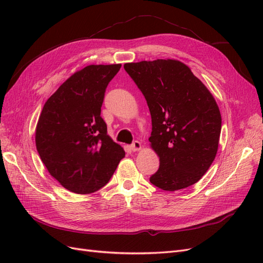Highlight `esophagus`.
Here are the masks:
<instances>
[{"mask_svg":"<svg viewBox=\"0 0 263 263\" xmlns=\"http://www.w3.org/2000/svg\"><path fill=\"white\" fill-rule=\"evenodd\" d=\"M130 148H132L133 151H137V150H139V149L141 148V144H140V142H139L138 140H135V141L133 142V144H132Z\"/></svg>","mask_w":263,"mask_h":263,"instance_id":"1","label":"esophagus"}]
</instances>
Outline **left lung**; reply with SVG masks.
Here are the masks:
<instances>
[{
  "label": "left lung",
  "instance_id": "1",
  "mask_svg": "<svg viewBox=\"0 0 263 263\" xmlns=\"http://www.w3.org/2000/svg\"><path fill=\"white\" fill-rule=\"evenodd\" d=\"M151 115L149 137L160 165L150 182L164 191L193 185L217 154L221 116L217 103L184 63L157 59L125 63Z\"/></svg>",
  "mask_w": 263,
  "mask_h": 263
}]
</instances>
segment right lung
Masks as SVG:
<instances>
[{"mask_svg": "<svg viewBox=\"0 0 263 263\" xmlns=\"http://www.w3.org/2000/svg\"><path fill=\"white\" fill-rule=\"evenodd\" d=\"M121 67L91 65L78 71L47 100L39 116L38 154L51 176L73 193L104 186L125 157L101 117L106 87Z\"/></svg>", "mask_w": 263, "mask_h": 263, "instance_id": "1", "label": "right lung"}]
</instances>
